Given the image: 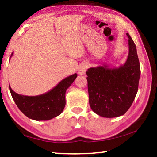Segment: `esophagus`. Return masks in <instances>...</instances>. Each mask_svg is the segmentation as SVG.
<instances>
[{
  "instance_id": "34e87169",
  "label": "esophagus",
  "mask_w": 157,
  "mask_h": 157,
  "mask_svg": "<svg viewBox=\"0 0 157 157\" xmlns=\"http://www.w3.org/2000/svg\"><path fill=\"white\" fill-rule=\"evenodd\" d=\"M88 68V65L86 63H83L80 66H79L78 68V73L79 75H84L85 73Z\"/></svg>"
}]
</instances>
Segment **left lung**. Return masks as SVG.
Segmentation results:
<instances>
[{
    "label": "left lung",
    "instance_id": "left-lung-1",
    "mask_svg": "<svg viewBox=\"0 0 157 157\" xmlns=\"http://www.w3.org/2000/svg\"><path fill=\"white\" fill-rule=\"evenodd\" d=\"M129 53L118 67L103 64L86 71L89 105L93 111L105 118L124 115L136 97L140 75L136 47L128 33Z\"/></svg>",
    "mask_w": 157,
    "mask_h": 157
}]
</instances>
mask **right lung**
Segmentation results:
<instances>
[{"instance_id": "right-lung-1", "label": "right lung", "mask_w": 157, "mask_h": 157, "mask_svg": "<svg viewBox=\"0 0 157 157\" xmlns=\"http://www.w3.org/2000/svg\"><path fill=\"white\" fill-rule=\"evenodd\" d=\"M13 55L12 53L10 58ZM78 74L62 79L54 88L44 94L28 96L18 94L11 89L13 100L24 115L35 121H48L60 115L66 105V91L75 80Z\"/></svg>"}]
</instances>
